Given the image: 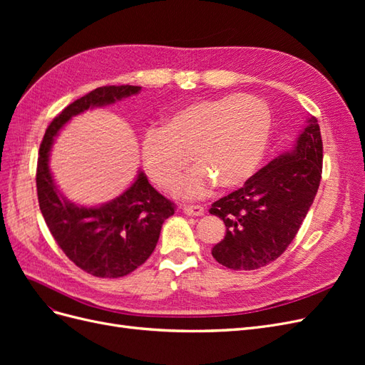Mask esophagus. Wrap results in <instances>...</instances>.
I'll return each instance as SVG.
<instances>
[{
  "mask_svg": "<svg viewBox=\"0 0 365 365\" xmlns=\"http://www.w3.org/2000/svg\"><path fill=\"white\" fill-rule=\"evenodd\" d=\"M182 212L187 216H202L205 213V210L201 205H185L182 208Z\"/></svg>",
  "mask_w": 365,
  "mask_h": 365,
  "instance_id": "esophagus-1",
  "label": "esophagus"
}]
</instances>
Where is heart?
<instances>
[{
	"mask_svg": "<svg viewBox=\"0 0 365 365\" xmlns=\"http://www.w3.org/2000/svg\"><path fill=\"white\" fill-rule=\"evenodd\" d=\"M271 113L260 98L237 94L196 101L165 117L163 128L141 135V161L149 178L170 189L182 176L190 153L195 169L175 189L193 200L219 184L237 189L257 172L268 148Z\"/></svg>",
	"mask_w": 365,
	"mask_h": 365,
	"instance_id": "b5f03b06",
	"label": "heart"
}]
</instances>
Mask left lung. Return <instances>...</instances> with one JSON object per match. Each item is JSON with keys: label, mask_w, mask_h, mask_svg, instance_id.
<instances>
[{"label": "left lung", "mask_w": 365, "mask_h": 365, "mask_svg": "<svg viewBox=\"0 0 365 365\" xmlns=\"http://www.w3.org/2000/svg\"><path fill=\"white\" fill-rule=\"evenodd\" d=\"M323 169V141L315 117L291 149L264 165L242 189L212 204L227 227L212 250L224 267L251 271L280 257L311 208Z\"/></svg>", "instance_id": "obj_1"}]
</instances>
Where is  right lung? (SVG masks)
Wrapping results in <instances>:
<instances>
[{
    "label": "right lung",
    "mask_w": 365,
    "mask_h": 365,
    "mask_svg": "<svg viewBox=\"0 0 365 365\" xmlns=\"http://www.w3.org/2000/svg\"><path fill=\"white\" fill-rule=\"evenodd\" d=\"M140 91L141 86L132 85L96 88L51 121L39 148L38 201L50 233L73 263L102 279L123 277L145 263L155 250L164 220L175 213V207L153 189L143 170L111 201L98 205L74 204L61 193L53 178L50 152L54 138L73 117Z\"/></svg>",
    "instance_id": "1"
}]
</instances>
